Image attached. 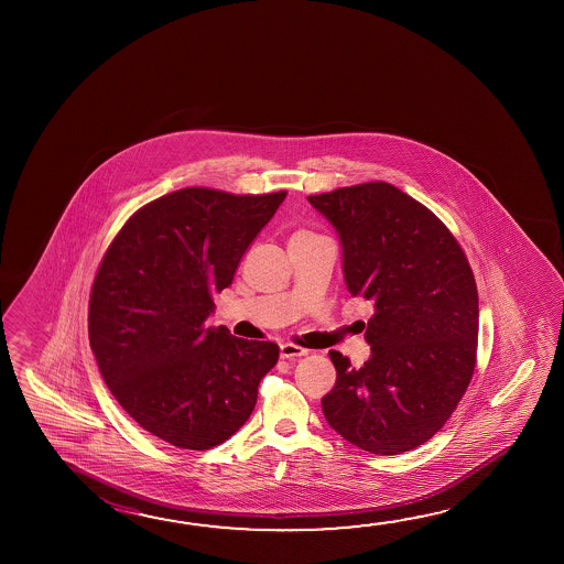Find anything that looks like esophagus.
Masks as SVG:
<instances>
[{
	"mask_svg": "<svg viewBox=\"0 0 564 564\" xmlns=\"http://www.w3.org/2000/svg\"><path fill=\"white\" fill-rule=\"evenodd\" d=\"M306 354H308V350L301 348V346H295V344H283L281 346V358L283 360H296V358L306 356Z\"/></svg>",
	"mask_w": 564,
	"mask_h": 564,
	"instance_id": "34e87169",
	"label": "esophagus"
}]
</instances>
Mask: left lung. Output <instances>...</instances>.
<instances>
[{"instance_id": "8db88e82", "label": "left lung", "mask_w": 564, "mask_h": 564, "mask_svg": "<svg viewBox=\"0 0 564 564\" xmlns=\"http://www.w3.org/2000/svg\"><path fill=\"white\" fill-rule=\"evenodd\" d=\"M341 243L344 281L373 303L370 360L336 368L323 413L371 454H401L443 429L468 389L478 348V289L451 230L389 183L308 196Z\"/></svg>"}]
</instances>
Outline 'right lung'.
<instances>
[{"label": "right lung", "mask_w": 564, "mask_h": 564, "mask_svg": "<svg viewBox=\"0 0 564 564\" xmlns=\"http://www.w3.org/2000/svg\"><path fill=\"white\" fill-rule=\"evenodd\" d=\"M285 196L181 188L139 208L104 256L88 306L94 358L126 413L165 443L228 441L278 364V344L206 321Z\"/></svg>", "instance_id": "right-lung-1"}]
</instances>
